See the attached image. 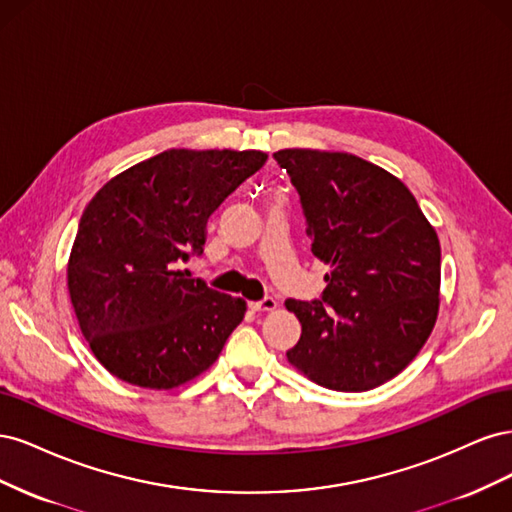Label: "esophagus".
Returning <instances> with one entry per match:
<instances>
[{
	"instance_id": "obj_1",
	"label": "esophagus",
	"mask_w": 512,
	"mask_h": 512,
	"mask_svg": "<svg viewBox=\"0 0 512 512\" xmlns=\"http://www.w3.org/2000/svg\"><path fill=\"white\" fill-rule=\"evenodd\" d=\"M247 305H250L252 312H273L277 307V301L273 297H265L262 301H250Z\"/></svg>"
}]
</instances>
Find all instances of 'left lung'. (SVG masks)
Listing matches in <instances>:
<instances>
[{
    "instance_id": "left-lung-1",
    "label": "left lung",
    "mask_w": 512,
    "mask_h": 512,
    "mask_svg": "<svg viewBox=\"0 0 512 512\" xmlns=\"http://www.w3.org/2000/svg\"><path fill=\"white\" fill-rule=\"evenodd\" d=\"M299 192L312 252L331 271L322 297L288 299L301 337L286 352L333 391L359 393L395 378L436 324L440 241L412 192L350 153H273Z\"/></svg>"
}]
</instances>
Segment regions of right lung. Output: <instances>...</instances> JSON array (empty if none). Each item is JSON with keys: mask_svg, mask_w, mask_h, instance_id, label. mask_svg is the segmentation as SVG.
<instances>
[{"mask_svg": "<svg viewBox=\"0 0 512 512\" xmlns=\"http://www.w3.org/2000/svg\"><path fill=\"white\" fill-rule=\"evenodd\" d=\"M265 162L262 151L168 149L91 198L68 290L91 352L113 376L175 389L218 359L245 301L181 265L203 254L213 211Z\"/></svg>", "mask_w": 512, "mask_h": 512, "instance_id": "1", "label": "right lung"}]
</instances>
